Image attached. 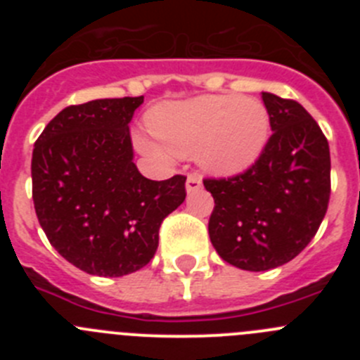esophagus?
Wrapping results in <instances>:
<instances>
[{
	"instance_id": "34e87169",
	"label": "esophagus",
	"mask_w": 360,
	"mask_h": 360,
	"mask_svg": "<svg viewBox=\"0 0 360 360\" xmlns=\"http://www.w3.org/2000/svg\"><path fill=\"white\" fill-rule=\"evenodd\" d=\"M186 189L187 193H195V191L202 189V178L198 174H189L186 182Z\"/></svg>"
}]
</instances>
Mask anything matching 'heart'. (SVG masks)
Masks as SVG:
<instances>
[{
  "label": "heart",
  "instance_id": "1",
  "mask_svg": "<svg viewBox=\"0 0 360 360\" xmlns=\"http://www.w3.org/2000/svg\"><path fill=\"white\" fill-rule=\"evenodd\" d=\"M148 128L162 144L136 136V146L151 157H198V164L216 176L249 171L270 139L265 104L240 95H200L157 104L148 113Z\"/></svg>",
  "mask_w": 360,
  "mask_h": 360
}]
</instances>
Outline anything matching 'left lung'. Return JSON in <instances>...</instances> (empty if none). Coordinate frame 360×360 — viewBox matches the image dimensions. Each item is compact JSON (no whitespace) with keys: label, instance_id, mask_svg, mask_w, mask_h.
Masks as SVG:
<instances>
[{"label":"left lung","instance_id":"1","mask_svg":"<svg viewBox=\"0 0 360 360\" xmlns=\"http://www.w3.org/2000/svg\"><path fill=\"white\" fill-rule=\"evenodd\" d=\"M272 135L243 174L203 180L214 198L209 236L216 252L250 272L294 259L316 236L330 200V148L295 101L263 91Z\"/></svg>","mask_w":360,"mask_h":360}]
</instances>
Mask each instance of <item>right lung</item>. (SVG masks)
Returning a JSON list of instances; mask_svg holds the SVG:
<instances>
[{"mask_svg": "<svg viewBox=\"0 0 360 360\" xmlns=\"http://www.w3.org/2000/svg\"><path fill=\"white\" fill-rule=\"evenodd\" d=\"M144 97L59 111L32 153V198L53 249L88 274L120 278L151 262L158 229L186 200V176H142L129 122Z\"/></svg>", "mask_w": 360, "mask_h": 360, "instance_id": "add662e5", "label": "right lung"}]
</instances>
